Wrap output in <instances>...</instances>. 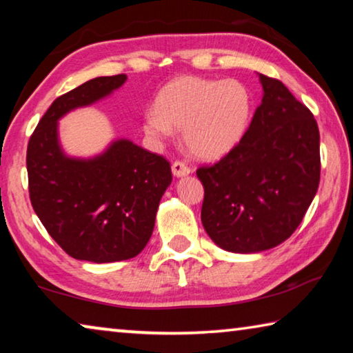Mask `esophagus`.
<instances>
[{
    "label": "esophagus",
    "mask_w": 353,
    "mask_h": 353,
    "mask_svg": "<svg viewBox=\"0 0 353 353\" xmlns=\"http://www.w3.org/2000/svg\"><path fill=\"white\" fill-rule=\"evenodd\" d=\"M172 170V174H174L176 177H182V176H188L190 172H192V170H190V166H187L183 161H174L171 166Z\"/></svg>",
    "instance_id": "obj_1"
}]
</instances>
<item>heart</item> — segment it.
Returning a JSON list of instances; mask_svg holds the SVG:
<instances>
[{
    "mask_svg": "<svg viewBox=\"0 0 353 353\" xmlns=\"http://www.w3.org/2000/svg\"><path fill=\"white\" fill-rule=\"evenodd\" d=\"M253 94L243 81L179 77L160 89L144 114V133L160 143L182 130L190 154L216 160L242 141L253 117Z\"/></svg>",
    "mask_w": 353,
    "mask_h": 353,
    "instance_id": "obj_1",
    "label": "heart"
}]
</instances>
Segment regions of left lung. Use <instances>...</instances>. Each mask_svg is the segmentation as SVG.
Wrapping results in <instances>:
<instances>
[{"label":"left lung","mask_w":353,"mask_h":353,"mask_svg":"<svg viewBox=\"0 0 353 353\" xmlns=\"http://www.w3.org/2000/svg\"><path fill=\"white\" fill-rule=\"evenodd\" d=\"M259 80L264 96L242 141L196 171L204 185L201 221L231 253H259L292 236L321 181L314 116L279 80Z\"/></svg>","instance_id":"8db88e82"}]
</instances>
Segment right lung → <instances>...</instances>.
<instances>
[{
	"label": "right lung",
	"mask_w": 353,
	"mask_h": 353,
	"mask_svg": "<svg viewBox=\"0 0 353 353\" xmlns=\"http://www.w3.org/2000/svg\"><path fill=\"white\" fill-rule=\"evenodd\" d=\"M127 75L97 77L50 105L28 143L32 209L67 254L96 264L135 257L152 236L155 215L172 181L170 161L130 139H116L92 159L67 157L58 121L121 88Z\"/></svg>",
	"instance_id": "1"
}]
</instances>
